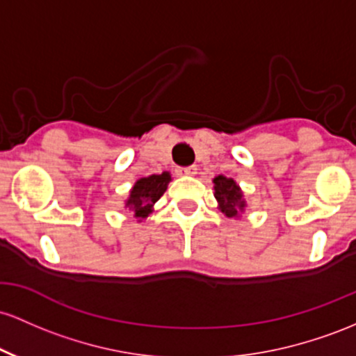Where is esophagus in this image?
Wrapping results in <instances>:
<instances>
[{"label": "esophagus", "instance_id": "1", "mask_svg": "<svg viewBox=\"0 0 356 356\" xmlns=\"http://www.w3.org/2000/svg\"><path fill=\"white\" fill-rule=\"evenodd\" d=\"M177 173L179 175V177H195V175H197V166L178 168Z\"/></svg>", "mask_w": 356, "mask_h": 356}]
</instances>
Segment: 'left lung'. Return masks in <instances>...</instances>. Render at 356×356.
<instances>
[{
    "label": "left lung",
    "instance_id": "1",
    "mask_svg": "<svg viewBox=\"0 0 356 356\" xmlns=\"http://www.w3.org/2000/svg\"><path fill=\"white\" fill-rule=\"evenodd\" d=\"M213 190L215 198H217L218 202V209H220L227 217H238L241 211L245 209V200H243L241 186H238L232 178L223 177V175L215 177Z\"/></svg>",
    "mask_w": 356,
    "mask_h": 356
}]
</instances>
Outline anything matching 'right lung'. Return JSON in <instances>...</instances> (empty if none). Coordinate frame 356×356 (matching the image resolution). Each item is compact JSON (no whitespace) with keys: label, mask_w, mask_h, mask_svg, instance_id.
I'll use <instances>...</instances> for the list:
<instances>
[{"label":"right lung","mask_w":356,"mask_h":356,"mask_svg":"<svg viewBox=\"0 0 356 356\" xmlns=\"http://www.w3.org/2000/svg\"><path fill=\"white\" fill-rule=\"evenodd\" d=\"M171 181V175L163 171L161 175H151V177L141 178L134 183L133 190L129 191V198L126 200V209L139 218V222L147 218V215L153 211L154 203L163 197L168 188V183Z\"/></svg>","instance_id":"obj_1"}]
</instances>
